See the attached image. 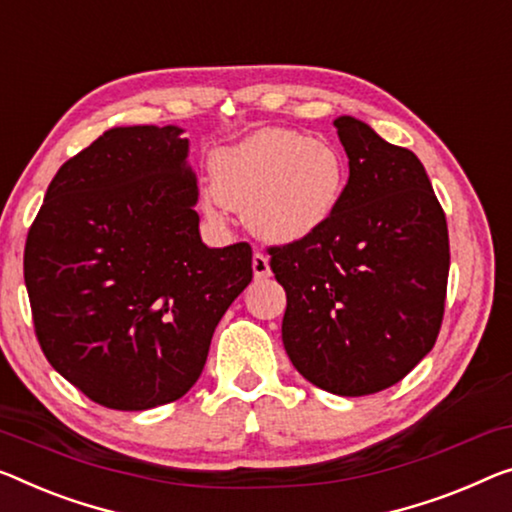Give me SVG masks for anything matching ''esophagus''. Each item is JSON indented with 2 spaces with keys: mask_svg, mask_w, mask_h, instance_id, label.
I'll use <instances>...</instances> for the list:
<instances>
[{
  "mask_svg": "<svg viewBox=\"0 0 512 512\" xmlns=\"http://www.w3.org/2000/svg\"><path fill=\"white\" fill-rule=\"evenodd\" d=\"M253 273L255 280H266L271 276V266H269V257L264 253H255L253 255Z\"/></svg>",
  "mask_w": 512,
  "mask_h": 512,
  "instance_id": "obj_1",
  "label": "esophagus"
}]
</instances>
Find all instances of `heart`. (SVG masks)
<instances>
[{
  "instance_id": "1",
  "label": "heart",
  "mask_w": 512,
  "mask_h": 512,
  "mask_svg": "<svg viewBox=\"0 0 512 512\" xmlns=\"http://www.w3.org/2000/svg\"><path fill=\"white\" fill-rule=\"evenodd\" d=\"M211 188L202 193L209 216L246 207L259 239L296 243L331 223L347 193L349 167L338 144L289 128H262L213 151Z\"/></svg>"
}]
</instances>
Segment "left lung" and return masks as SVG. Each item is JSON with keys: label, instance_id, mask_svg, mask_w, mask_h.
I'll return each instance as SVG.
<instances>
[{"label": "left lung", "instance_id": "1", "mask_svg": "<svg viewBox=\"0 0 512 512\" xmlns=\"http://www.w3.org/2000/svg\"><path fill=\"white\" fill-rule=\"evenodd\" d=\"M349 158L331 223L269 248L287 292L282 345L301 375L335 395L398 384L437 342L444 319L448 227L414 151L354 117L333 121Z\"/></svg>", "mask_w": 512, "mask_h": 512}]
</instances>
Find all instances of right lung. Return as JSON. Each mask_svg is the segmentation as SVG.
Wrapping results in <instances>:
<instances>
[{
	"instance_id": "1",
	"label": "right lung",
	"mask_w": 512,
	"mask_h": 512,
	"mask_svg": "<svg viewBox=\"0 0 512 512\" xmlns=\"http://www.w3.org/2000/svg\"><path fill=\"white\" fill-rule=\"evenodd\" d=\"M179 126H119L68 158L29 227L25 285L45 358L89 400L142 411L200 379L253 248H209Z\"/></svg>"
}]
</instances>
